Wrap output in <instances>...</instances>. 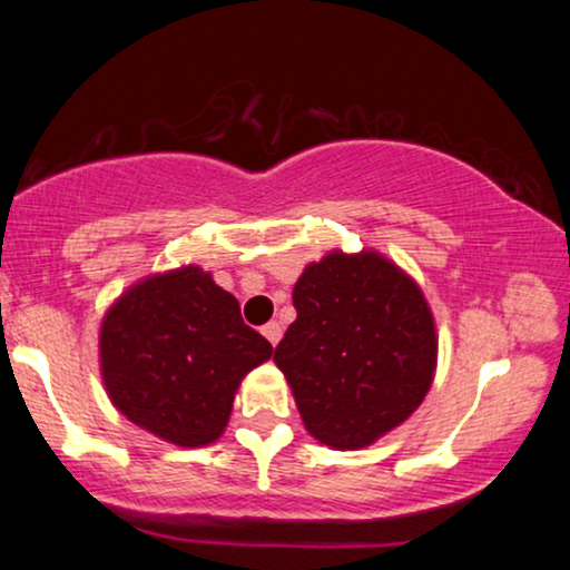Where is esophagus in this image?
I'll list each match as a JSON object with an SVG mask.
<instances>
[{"label":"esophagus","instance_id":"1","mask_svg":"<svg viewBox=\"0 0 570 570\" xmlns=\"http://www.w3.org/2000/svg\"><path fill=\"white\" fill-rule=\"evenodd\" d=\"M263 335L267 337V343H271V345H278V340H281V324H278V322L265 324V326H263Z\"/></svg>","mask_w":570,"mask_h":570}]
</instances>
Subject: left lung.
Masks as SVG:
<instances>
[{
  "label": "left lung",
  "instance_id": "1",
  "mask_svg": "<svg viewBox=\"0 0 570 570\" xmlns=\"http://www.w3.org/2000/svg\"><path fill=\"white\" fill-rule=\"evenodd\" d=\"M297 318L276 345L305 429L356 450L407 421L436 364L434 318L421 289L377 254H330L292 292Z\"/></svg>",
  "mask_w": 570,
  "mask_h": 570
}]
</instances>
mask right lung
Returning <instances> with one entry per match:
<instances>
[{
  "label": "right lung",
  "mask_w": 570,
  "mask_h": 570,
  "mask_svg": "<svg viewBox=\"0 0 570 570\" xmlns=\"http://www.w3.org/2000/svg\"><path fill=\"white\" fill-rule=\"evenodd\" d=\"M273 345L200 267L141 281L101 324V372L115 407L163 440L198 448L225 431L233 394Z\"/></svg>",
  "instance_id": "1"
}]
</instances>
